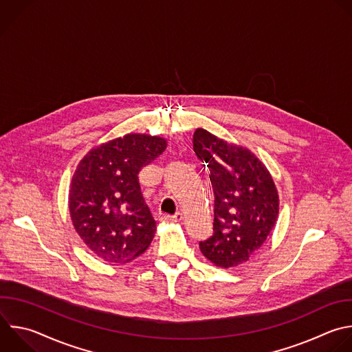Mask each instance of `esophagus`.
Returning a JSON list of instances; mask_svg holds the SVG:
<instances>
[{"label": "esophagus", "mask_w": 352, "mask_h": 352, "mask_svg": "<svg viewBox=\"0 0 352 352\" xmlns=\"http://www.w3.org/2000/svg\"><path fill=\"white\" fill-rule=\"evenodd\" d=\"M159 219L162 222H179L182 219V214L181 212H175L174 215H166V214H162L159 217Z\"/></svg>", "instance_id": "1"}]
</instances>
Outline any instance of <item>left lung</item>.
<instances>
[{"label":"left lung","instance_id":"obj_1","mask_svg":"<svg viewBox=\"0 0 352 352\" xmlns=\"http://www.w3.org/2000/svg\"><path fill=\"white\" fill-rule=\"evenodd\" d=\"M193 151L208 167L214 190V232L199 242L200 252L215 267H238L264 245L276 223V185L253 152L204 129L195 131Z\"/></svg>","mask_w":352,"mask_h":352}]
</instances>
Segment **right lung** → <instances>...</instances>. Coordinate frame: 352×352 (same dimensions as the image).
Wrapping results in <instances>:
<instances>
[{
    "mask_svg": "<svg viewBox=\"0 0 352 352\" xmlns=\"http://www.w3.org/2000/svg\"><path fill=\"white\" fill-rule=\"evenodd\" d=\"M167 148L149 134H126L94 146L70 184L69 211L84 245L109 264L130 263L152 243L156 222L141 193L138 174Z\"/></svg>",
    "mask_w": 352,
    "mask_h": 352,
    "instance_id": "add662e5",
    "label": "right lung"
}]
</instances>
